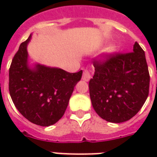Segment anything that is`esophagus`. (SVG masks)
<instances>
[{
	"instance_id": "1",
	"label": "esophagus",
	"mask_w": 157,
	"mask_h": 157,
	"mask_svg": "<svg viewBox=\"0 0 157 157\" xmlns=\"http://www.w3.org/2000/svg\"><path fill=\"white\" fill-rule=\"evenodd\" d=\"M92 75L90 74L88 69H85L84 71H83V75H82V80L85 81V82H88L89 80L91 79Z\"/></svg>"
}]
</instances>
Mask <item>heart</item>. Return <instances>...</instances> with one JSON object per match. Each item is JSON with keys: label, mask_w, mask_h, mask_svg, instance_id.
<instances>
[{"label": "heart", "mask_w": 157, "mask_h": 157, "mask_svg": "<svg viewBox=\"0 0 157 157\" xmlns=\"http://www.w3.org/2000/svg\"><path fill=\"white\" fill-rule=\"evenodd\" d=\"M114 51H115V46L114 45H110L109 48L106 49L105 53L106 54H112Z\"/></svg>", "instance_id": "1"}]
</instances>
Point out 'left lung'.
Returning <instances> with one entry per match:
<instances>
[{"label":"left lung","instance_id":"1","mask_svg":"<svg viewBox=\"0 0 157 157\" xmlns=\"http://www.w3.org/2000/svg\"><path fill=\"white\" fill-rule=\"evenodd\" d=\"M94 59L89 92L96 113L106 121L122 123L140 110L149 94L150 74L145 52L135 42L133 52Z\"/></svg>","mask_w":157,"mask_h":157}]
</instances>
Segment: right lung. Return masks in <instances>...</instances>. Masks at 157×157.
<instances>
[{
	"instance_id": "add662e5",
	"label": "right lung",
	"mask_w": 157,
	"mask_h": 157,
	"mask_svg": "<svg viewBox=\"0 0 157 157\" xmlns=\"http://www.w3.org/2000/svg\"><path fill=\"white\" fill-rule=\"evenodd\" d=\"M22 42L9 69V92L15 107L29 121L50 126L64 115L82 71L69 73L62 69L36 65L29 68L27 45Z\"/></svg>"
}]
</instances>
